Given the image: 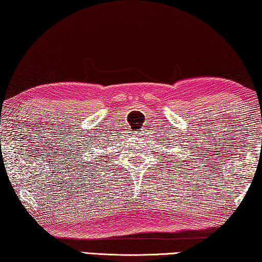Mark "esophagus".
<instances>
[{"label":"esophagus","mask_w":262,"mask_h":262,"mask_svg":"<svg viewBox=\"0 0 262 262\" xmlns=\"http://www.w3.org/2000/svg\"><path fill=\"white\" fill-rule=\"evenodd\" d=\"M136 135H139V134H136Z\"/></svg>","instance_id":"34e87169"}]
</instances>
